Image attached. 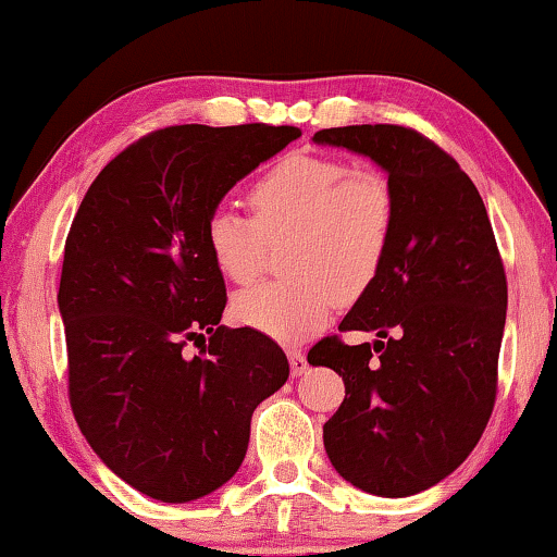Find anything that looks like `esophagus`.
I'll return each instance as SVG.
<instances>
[{"instance_id": "esophagus-1", "label": "esophagus", "mask_w": 557, "mask_h": 557, "mask_svg": "<svg viewBox=\"0 0 557 557\" xmlns=\"http://www.w3.org/2000/svg\"><path fill=\"white\" fill-rule=\"evenodd\" d=\"M288 364H292V375L299 377L304 372L309 370V362H307V355L301 352V349H288Z\"/></svg>"}]
</instances>
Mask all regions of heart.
<instances>
[{
	"instance_id": "1",
	"label": "heart",
	"mask_w": 557,
	"mask_h": 557,
	"mask_svg": "<svg viewBox=\"0 0 557 557\" xmlns=\"http://www.w3.org/2000/svg\"><path fill=\"white\" fill-rule=\"evenodd\" d=\"M253 218L218 208L205 225L212 263L233 284L261 276L269 243L292 238L286 271L294 278L243 292L233 301L240 324L281 342L322 330L334 299L362 296L391 250L398 202L375 166L334 157L294 154L269 166L250 187Z\"/></svg>"
}]
</instances>
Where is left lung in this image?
I'll return each instance as SVG.
<instances>
[{
  "mask_svg": "<svg viewBox=\"0 0 557 557\" xmlns=\"http://www.w3.org/2000/svg\"><path fill=\"white\" fill-rule=\"evenodd\" d=\"M314 141L370 157L398 202L383 269L339 324L377 339L324 337L309 349V364L345 380V400L324 423V448L357 490L410 497L451 474L490 421L505 265L474 182L431 139L406 126L362 124L322 128Z\"/></svg>",
  "mask_w": 557,
  "mask_h": 557,
  "instance_id": "1",
  "label": "left lung"
}]
</instances>
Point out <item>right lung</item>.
<instances>
[{
  "instance_id": "right-lung-1",
  "label": "right lung",
  "mask_w": 557,
  "mask_h": 557,
  "mask_svg": "<svg viewBox=\"0 0 557 557\" xmlns=\"http://www.w3.org/2000/svg\"><path fill=\"white\" fill-rule=\"evenodd\" d=\"M299 136L159 128L111 159L75 212L58 292L73 416L98 459L151 499L182 505L223 486L246 459L256 406L288 380L276 342L220 324L225 281L205 225L235 182ZM187 341L203 342L195 358Z\"/></svg>"
}]
</instances>
